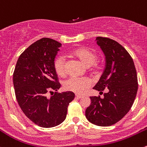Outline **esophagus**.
Returning a JSON list of instances; mask_svg holds the SVG:
<instances>
[{"mask_svg":"<svg viewBox=\"0 0 147 147\" xmlns=\"http://www.w3.org/2000/svg\"><path fill=\"white\" fill-rule=\"evenodd\" d=\"M83 97V96H81V95H78V94H76V98H82Z\"/></svg>","mask_w":147,"mask_h":147,"instance_id":"1","label":"esophagus"}]
</instances>
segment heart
<instances>
[{"label":"heart","mask_w":147,"mask_h":147,"mask_svg":"<svg viewBox=\"0 0 147 147\" xmlns=\"http://www.w3.org/2000/svg\"><path fill=\"white\" fill-rule=\"evenodd\" d=\"M69 54L74 58L79 59L86 66H96V53L92 49L87 47H78L69 52ZM53 68L56 74L61 77L66 75V60L63 56H59L53 62ZM91 82L87 78H75L71 77L64 81L63 88L66 91H72L81 94L89 88Z\"/></svg>","instance_id":"obj_1"}]
</instances>
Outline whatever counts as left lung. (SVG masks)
I'll return each instance as SVG.
<instances>
[{
  "mask_svg": "<svg viewBox=\"0 0 147 147\" xmlns=\"http://www.w3.org/2000/svg\"><path fill=\"white\" fill-rule=\"evenodd\" d=\"M96 40L106 56V65L93 88L107 92L102 98L90 97L86 117L97 126H108L120 121L131 108L138 90L137 74L131 56L121 44L105 37H97Z\"/></svg>",
  "mask_w": 147,
  "mask_h": 147,
  "instance_id": "obj_1",
  "label": "left lung"
}]
</instances>
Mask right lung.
<instances>
[{
  "instance_id": "1",
  "label": "right lung",
  "mask_w": 147,
  "mask_h": 147,
  "mask_svg": "<svg viewBox=\"0 0 147 147\" xmlns=\"http://www.w3.org/2000/svg\"><path fill=\"white\" fill-rule=\"evenodd\" d=\"M61 43L43 38L28 47L17 61L13 75L17 101L25 115L43 128L53 127L66 119L75 94L58 93L61 84L53 62ZM55 91L51 97L47 93Z\"/></svg>"
}]
</instances>
